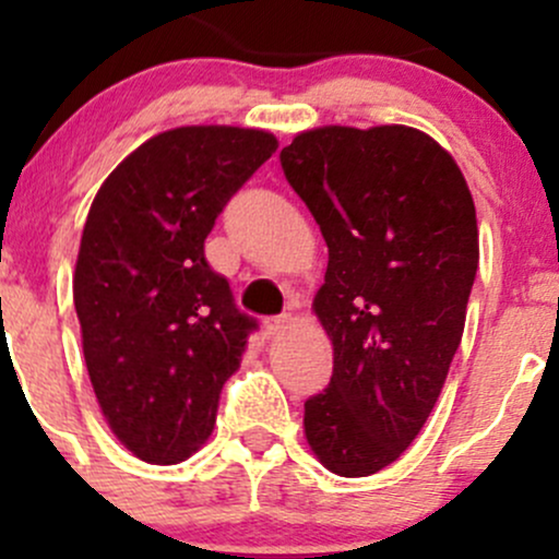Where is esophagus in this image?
<instances>
[{
  "instance_id": "obj_1",
  "label": "esophagus",
  "mask_w": 559,
  "mask_h": 559,
  "mask_svg": "<svg viewBox=\"0 0 559 559\" xmlns=\"http://www.w3.org/2000/svg\"><path fill=\"white\" fill-rule=\"evenodd\" d=\"M288 323H292V316H273V318H265L262 329H265L267 336H275V333L288 329Z\"/></svg>"
}]
</instances>
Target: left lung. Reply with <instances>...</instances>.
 Wrapping results in <instances>:
<instances>
[{"label": "left lung", "instance_id": "obj_1", "mask_svg": "<svg viewBox=\"0 0 559 559\" xmlns=\"http://www.w3.org/2000/svg\"><path fill=\"white\" fill-rule=\"evenodd\" d=\"M286 181L329 243L312 301L333 344L305 436L331 473L383 471L431 415L478 271L476 204L428 133L325 126L281 150Z\"/></svg>", "mask_w": 559, "mask_h": 559}]
</instances>
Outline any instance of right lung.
Wrapping results in <instances>:
<instances>
[{
	"instance_id": "obj_1",
	"label": "right lung",
	"mask_w": 559,
	"mask_h": 559,
	"mask_svg": "<svg viewBox=\"0 0 559 559\" xmlns=\"http://www.w3.org/2000/svg\"><path fill=\"white\" fill-rule=\"evenodd\" d=\"M275 146L254 128H173L96 191L73 275L83 357L102 415L144 463H181L207 441L258 331L204 239Z\"/></svg>"
}]
</instances>
